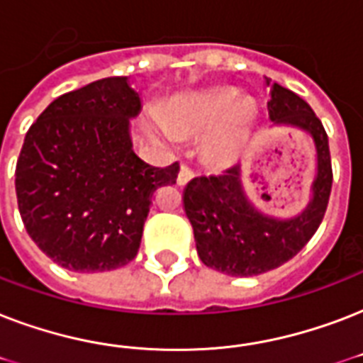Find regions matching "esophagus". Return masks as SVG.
<instances>
[{"label":"esophagus","instance_id":"esophagus-1","mask_svg":"<svg viewBox=\"0 0 363 363\" xmlns=\"http://www.w3.org/2000/svg\"><path fill=\"white\" fill-rule=\"evenodd\" d=\"M194 179V171L190 169V167H186V165H182L181 171H179V177H177V184L179 186H186L188 182L192 181Z\"/></svg>","mask_w":363,"mask_h":363}]
</instances>
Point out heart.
Masks as SVG:
<instances>
[{"instance_id":"heart-1","label":"heart","mask_w":363,"mask_h":363,"mask_svg":"<svg viewBox=\"0 0 363 363\" xmlns=\"http://www.w3.org/2000/svg\"><path fill=\"white\" fill-rule=\"evenodd\" d=\"M162 124L150 130L162 139L192 137L207 133L201 154L211 165L228 167L245 156L258 107L252 98L239 96L238 88L213 86L198 92L181 94L162 107Z\"/></svg>"}]
</instances>
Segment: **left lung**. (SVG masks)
<instances>
[{
    "label": "left lung",
    "mask_w": 363,
    "mask_h": 363,
    "mask_svg": "<svg viewBox=\"0 0 363 363\" xmlns=\"http://www.w3.org/2000/svg\"><path fill=\"white\" fill-rule=\"evenodd\" d=\"M273 128H294L315 147L309 201L298 215L264 213L248 198L239 165L218 177H196L182 194L201 262L230 277H254L286 264L320 226L332 192V160L326 130L307 101L265 79Z\"/></svg>",
    "instance_id": "obj_1"
}]
</instances>
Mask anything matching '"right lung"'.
<instances>
[{"label":"right lung","mask_w":363,"mask_h":363,"mask_svg":"<svg viewBox=\"0 0 363 363\" xmlns=\"http://www.w3.org/2000/svg\"><path fill=\"white\" fill-rule=\"evenodd\" d=\"M141 94L107 77L60 96L26 133L16 198L26 230L77 273L122 267L137 256L154 192L175 184L179 164L152 167L131 143Z\"/></svg>","instance_id":"1"}]
</instances>
